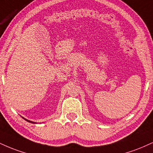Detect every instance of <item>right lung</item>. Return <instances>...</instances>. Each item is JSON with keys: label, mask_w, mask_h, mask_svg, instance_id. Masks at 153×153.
Segmentation results:
<instances>
[{"label": "right lung", "mask_w": 153, "mask_h": 153, "mask_svg": "<svg viewBox=\"0 0 153 153\" xmlns=\"http://www.w3.org/2000/svg\"><path fill=\"white\" fill-rule=\"evenodd\" d=\"M24 119H25V118H24ZM25 120H26V121H27V122H30V123H33V122H32V121L27 120H26V119H25Z\"/></svg>", "instance_id": "right-lung-1"}]
</instances>
